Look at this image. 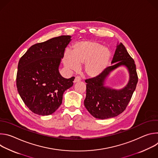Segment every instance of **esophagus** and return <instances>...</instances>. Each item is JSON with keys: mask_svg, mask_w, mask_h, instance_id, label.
Returning a JSON list of instances; mask_svg holds the SVG:
<instances>
[{"mask_svg": "<svg viewBox=\"0 0 158 158\" xmlns=\"http://www.w3.org/2000/svg\"><path fill=\"white\" fill-rule=\"evenodd\" d=\"M81 81V78L79 76H77V77H75V79H74V83H76V82H78Z\"/></svg>", "mask_w": 158, "mask_h": 158, "instance_id": "obj_1", "label": "esophagus"}]
</instances>
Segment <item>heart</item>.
<instances>
[{"label": "heart", "instance_id": "heart-1", "mask_svg": "<svg viewBox=\"0 0 158 158\" xmlns=\"http://www.w3.org/2000/svg\"><path fill=\"white\" fill-rule=\"evenodd\" d=\"M110 57V51L101 43L84 40L74 45L71 54L66 52L63 62L66 68L73 71L78 70L79 65L85 64L86 74L91 77H96L105 71Z\"/></svg>", "mask_w": 158, "mask_h": 158}]
</instances>
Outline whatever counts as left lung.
Listing matches in <instances>:
<instances>
[{"label":"left lung","mask_w":158,"mask_h":158,"mask_svg":"<svg viewBox=\"0 0 158 158\" xmlns=\"http://www.w3.org/2000/svg\"><path fill=\"white\" fill-rule=\"evenodd\" d=\"M111 63L115 64L107 67L100 75L85 80L86 97L84 104L89 113L98 119L111 118L121 114L128 105L138 81L134 60L122 43L117 46ZM121 65H125L129 71L130 79L128 85L119 91L104 87L106 77Z\"/></svg>","instance_id":"1"}]
</instances>
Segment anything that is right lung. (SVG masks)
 Listing matches in <instances>:
<instances>
[{
    "instance_id": "1",
    "label": "right lung",
    "mask_w": 158,
    "mask_h": 158,
    "mask_svg": "<svg viewBox=\"0 0 158 158\" xmlns=\"http://www.w3.org/2000/svg\"><path fill=\"white\" fill-rule=\"evenodd\" d=\"M70 35H61L32 46L18 64V93L34 113L52 114L62 102L65 91L73 85L74 77L65 79L59 72Z\"/></svg>"
}]
</instances>
